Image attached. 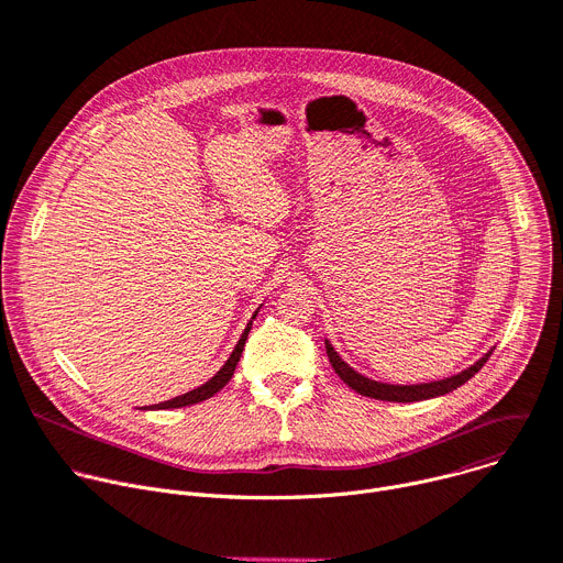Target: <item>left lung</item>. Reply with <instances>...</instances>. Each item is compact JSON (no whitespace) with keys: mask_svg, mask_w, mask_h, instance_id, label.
<instances>
[{"mask_svg":"<svg viewBox=\"0 0 563 563\" xmlns=\"http://www.w3.org/2000/svg\"><path fill=\"white\" fill-rule=\"evenodd\" d=\"M325 350H328V360L334 368V373L343 379V384H347L352 390H356L364 397H373V399H384V401H422V399H431V397H440V395H446L451 390H455L457 386H463L465 382H470L483 366L485 362L492 356L494 347L487 350L481 360L470 366L467 371L457 373V375H451V377H444V379H438V382H427V384H408V386H401V384H384V382H375L371 377H364L362 373H356L354 368H350L339 352L332 347V343L325 339Z\"/></svg>","mask_w":563,"mask_h":563,"instance_id":"obj_1","label":"left lung"}]
</instances>
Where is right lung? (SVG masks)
I'll return each instance as SVG.
<instances>
[{
  "instance_id": "add662e5",
  "label": "right lung",
  "mask_w": 563,
  "mask_h": 563,
  "mask_svg": "<svg viewBox=\"0 0 563 563\" xmlns=\"http://www.w3.org/2000/svg\"><path fill=\"white\" fill-rule=\"evenodd\" d=\"M261 310V308H258ZM258 310L253 312V317H251V321L246 323V328H244V332H242V336H240V341L235 343V347H233V352H231V356L227 360V364L207 382V384H201V386H197V388H192V390H188V393H184V395H179V397H173V399H168V401H162V404H152V406H143V411H162V408H181V406H192V404H197V401H203V399H209V397H213L218 390H222L229 382H231V377H233V373H235V366H238V362H240V356H242V350H244V341H246V336H249V330H251V325H253V319L258 317Z\"/></svg>"
}]
</instances>
